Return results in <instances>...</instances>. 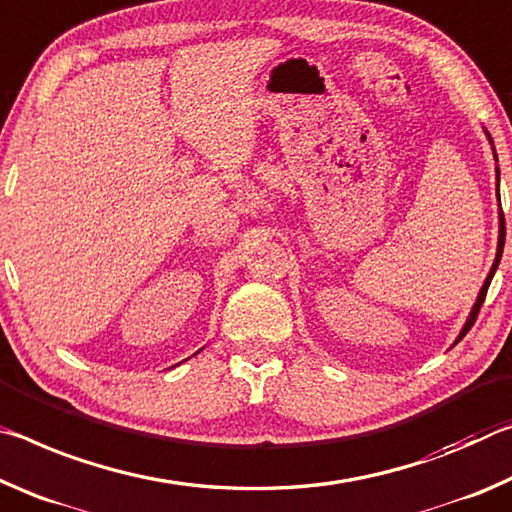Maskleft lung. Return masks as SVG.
<instances>
[{
    "label": "left lung",
    "mask_w": 512,
    "mask_h": 512,
    "mask_svg": "<svg viewBox=\"0 0 512 512\" xmlns=\"http://www.w3.org/2000/svg\"><path fill=\"white\" fill-rule=\"evenodd\" d=\"M485 136H488L490 145H492V138H490V133H488V131H485ZM492 154H494V161H497V152H494V145H492ZM497 163H499V161H497ZM494 170H497V199H499V167H494ZM504 242H506V220H504V213H501V201H499V242H497V256H494V263H492V267H490V274L485 276L483 286H481V290H479V297H476L474 306H472V311H469L467 322L463 324V329H460L456 342H460V340L465 338V333H467L469 329H472V324H474V320H476V315H479V311H481L483 299H485V295H488V288H490L492 276H494V272H497L499 261H501V254H504ZM456 342H454V345H456Z\"/></svg>",
    "instance_id": "8db88e82"
}]
</instances>
